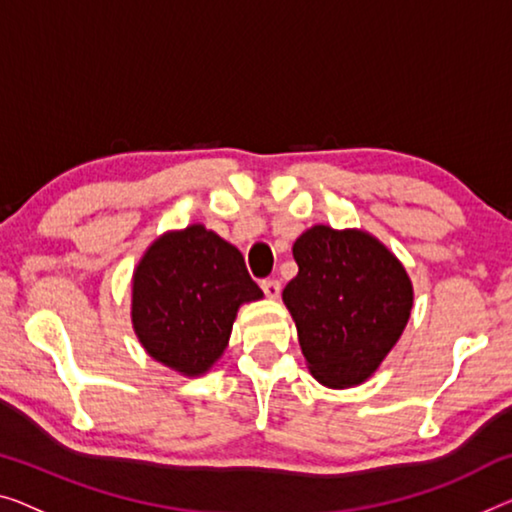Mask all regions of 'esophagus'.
I'll list each match as a JSON object with an SVG mask.
<instances>
[{"instance_id":"obj_1","label":"esophagus","mask_w":512,"mask_h":512,"mask_svg":"<svg viewBox=\"0 0 512 512\" xmlns=\"http://www.w3.org/2000/svg\"><path fill=\"white\" fill-rule=\"evenodd\" d=\"M262 289H264V294L269 296V299H278L282 287H280L278 280H262Z\"/></svg>"}]
</instances>
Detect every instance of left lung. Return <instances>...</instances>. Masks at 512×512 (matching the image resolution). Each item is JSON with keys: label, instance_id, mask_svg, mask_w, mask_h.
<instances>
[{"label": "left lung", "instance_id": "1", "mask_svg": "<svg viewBox=\"0 0 512 512\" xmlns=\"http://www.w3.org/2000/svg\"><path fill=\"white\" fill-rule=\"evenodd\" d=\"M292 255L299 273L282 289V303L310 375L329 388L363 384L411 317L414 285L407 269L370 232L329 225L305 230Z\"/></svg>", "mask_w": 512, "mask_h": 512}]
</instances>
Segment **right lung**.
I'll return each instance as SVG.
<instances>
[{
  "label": "right lung",
  "instance_id": "right-lung-1",
  "mask_svg": "<svg viewBox=\"0 0 512 512\" xmlns=\"http://www.w3.org/2000/svg\"><path fill=\"white\" fill-rule=\"evenodd\" d=\"M243 255L200 223L160 234L133 271V331L154 361L202 377L230 342L236 312L262 299Z\"/></svg>",
  "mask_w": 512,
  "mask_h": 512
}]
</instances>
